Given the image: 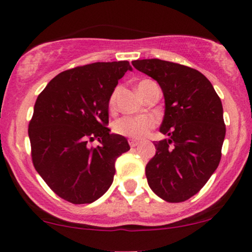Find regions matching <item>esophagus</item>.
Wrapping results in <instances>:
<instances>
[{
	"mask_svg": "<svg viewBox=\"0 0 252 252\" xmlns=\"http://www.w3.org/2000/svg\"><path fill=\"white\" fill-rule=\"evenodd\" d=\"M129 144H130V147H132V148H134V147H137L138 144H140V141L132 140V138H130V140H129Z\"/></svg>",
	"mask_w": 252,
	"mask_h": 252,
	"instance_id": "obj_1",
	"label": "esophagus"
}]
</instances>
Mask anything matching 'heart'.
I'll return each mask as SVG.
<instances>
[{"label":"heart","mask_w":252,"mask_h":252,"mask_svg":"<svg viewBox=\"0 0 252 252\" xmlns=\"http://www.w3.org/2000/svg\"><path fill=\"white\" fill-rule=\"evenodd\" d=\"M152 80H142L138 84V91H141L144 86ZM116 94L117 90L112 92L109 98V109L115 110L116 108ZM156 120L149 115H140V116H126L118 118L112 124V130L115 134L124 136V137L134 138V140H140V138L146 137L149 134L150 130L156 126Z\"/></svg>","instance_id":"b5f03b06"}]
</instances>
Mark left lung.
Instances as JSON below:
<instances>
[{"label": "left lung", "instance_id": "1", "mask_svg": "<svg viewBox=\"0 0 252 252\" xmlns=\"http://www.w3.org/2000/svg\"><path fill=\"white\" fill-rule=\"evenodd\" d=\"M152 77L164 96L156 154L146 166L148 185L168 202H182L205 186L221 158L225 138L221 100L204 74L189 66L160 59L132 62Z\"/></svg>", "mask_w": 252, "mask_h": 252}]
</instances>
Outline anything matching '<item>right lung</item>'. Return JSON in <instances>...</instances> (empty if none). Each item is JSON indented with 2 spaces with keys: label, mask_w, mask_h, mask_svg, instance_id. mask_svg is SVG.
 <instances>
[{
  "label": "right lung",
  "mask_w": 252,
  "mask_h": 252,
  "mask_svg": "<svg viewBox=\"0 0 252 252\" xmlns=\"http://www.w3.org/2000/svg\"><path fill=\"white\" fill-rule=\"evenodd\" d=\"M129 62L94 63L63 71L36 98L28 126L34 167L48 187L72 204H90L114 181L115 161L130 149L110 134L109 98ZM98 139L97 147L88 142Z\"/></svg>",
  "instance_id": "obj_1"
}]
</instances>
